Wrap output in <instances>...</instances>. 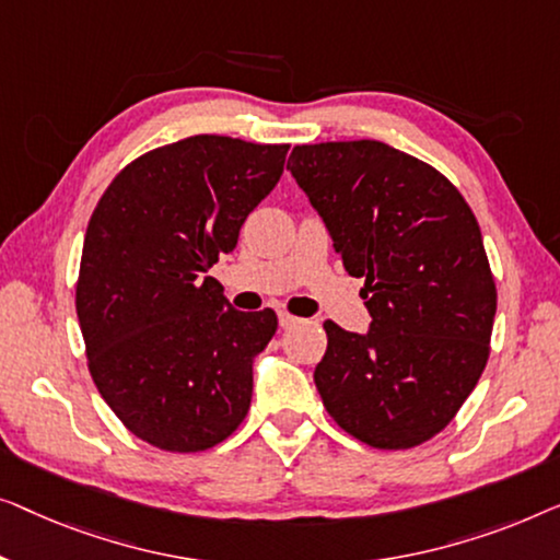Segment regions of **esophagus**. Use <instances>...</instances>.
<instances>
[{
  "label": "esophagus",
  "instance_id": "34e87169",
  "mask_svg": "<svg viewBox=\"0 0 560 560\" xmlns=\"http://www.w3.org/2000/svg\"><path fill=\"white\" fill-rule=\"evenodd\" d=\"M299 317H294V314H289V312H279V325L283 327V329H289V327H294V325H299Z\"/></svg>",
  "mask_w": 560,
  "mask_h": 560
}]
</instances>
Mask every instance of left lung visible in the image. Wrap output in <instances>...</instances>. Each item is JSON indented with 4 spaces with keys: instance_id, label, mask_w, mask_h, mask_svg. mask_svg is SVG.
<instances>
[{
    "instance_id": "obj_1",
    "label": "left lung",
    "mask_w": 560,
    "mask_h": 560,
    "mask_svg": "<svg viewBox=\"0 0 560 560\" xmlns=\"http://www.w3.org/2000/svg\"><path fill=\"white\" fill-rule=\"evenodd\" d=\"M287 164L373 317L325 322L314 383L327 413L375 448L436 436L482 375L498 291L475 212L429 164L383 141L294 147Z\"/></svg>"
}]
</instances>
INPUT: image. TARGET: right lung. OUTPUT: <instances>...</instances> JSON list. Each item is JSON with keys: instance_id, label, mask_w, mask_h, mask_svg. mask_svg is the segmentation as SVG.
Listing matches in <instances>:
<instances>
[{"instance_id": "right-lung-1", "label": "right lung", "mask_w": 560, "mask_h": 560, "mask_svg": "<svg viewBox=\"0 0 560 560\" xmlns=\"http://www.w3.org/2000/svg\"><path fill=\"white\" fill-rule=\"evenodd\" d=\"M289 144L200 133L124 167L93 210L75 310L93 383L133 436L202 452L246 419L277 314L238 312L208 269L277 187Z\"/></svg>"}]
</instances>
